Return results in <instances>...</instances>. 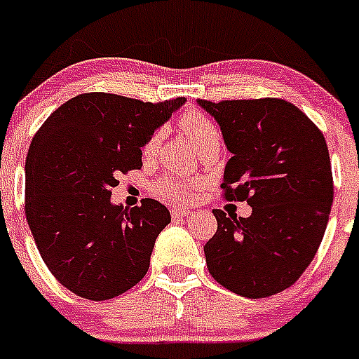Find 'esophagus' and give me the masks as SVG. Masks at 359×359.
Wrapping results in <instances>:
<instances>
[{
  "instance_id": "esophagus-1",
  "label": "esophagus",
  "mask_w": 359,
  "mask_h": 359,
  "mask_svg": "<svg viewBox=\"0 0 359 359\" xmlns=\"http://www.w3.org/2000/svg\"><path fill=\"white\" fill-rule=\"evenodd\" d=\"M171 215H172V219L190 217V215H191V210H188V209H172V210H171Z\"/></svg>"
}]
</instances>
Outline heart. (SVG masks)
Returning a JSON list of instances; mask_svg holds the SVG:
<instances>
[{
	"instance_id": "1",
	"label": "heart",
	"mask_w": 359,
	"mask_h": 359,
	"mask_svg": "<svg viewBox=\"0 0 359 359\" xmlns=\"http://www.w3.org/2000/svg\"><path fill=\"white\" fill-rule=\"evenodd\" d=\"M181 130H183L184 135L188 137V140L191 142L195 150L203 147L209 142L219 140V132L215 128L214 123L210 121L209 118L203 116L202 113H196V111H191V113L184 114L183 119H181ZM164 132L163 130H157L152 137L149 138L147 144L144 147V157L156 156L157 149H159L161 140H163ZM156 194L163 196L164 200H171V202H183L187 200L191 194L190 184L184 183V181L178 180H164L161 181L156 187Z\"/></svg>"
}]
</instances>
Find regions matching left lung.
Here are the masks:
<instances>
[{
    "instance_id": "left-lung-1",
    "label": "left lung",
    "mask_w": 359,
    "mask_h": 359,
    "mask_svg": "<svg viewBox=\"0 0 359 359\" xmlns=\"http://www.w3.org/2000/svg\"><path fill=\"white\" fill-rule=\"evenodd\" d=\"M221 126L231 159L224 196L246 200L250 217L214 209L217 231L203 246L207 269L245 298L292 286L317 253L334 198L325 138L283 99L196 101Z\"/></svg>"
}]
</instances>
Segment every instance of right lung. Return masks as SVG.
<instances>
[{
    "mask_svg": "<svg viewBox=\"0 0 359 359\" xmlns=\"http://www.w3.org/2000/svg\"><path fill=\"white\" fill-rule=\"evenodd\" d=\"M184 97L159 104L80 94L41 126L25 161V215L42 260L75 294L111 299L140 283L171 214L145 198L111 202L118 176L142 168V147Z\"/></svg>",
    "mask_w": 359,
    "mask_h": 359,
    "instance_id": "right-lung-1",
    "label": "right lung"
}]
</instances>
